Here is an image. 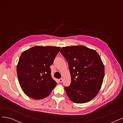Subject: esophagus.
I'll return each mask as SVG.
<instances>
[{"instance_id": "1", "label": "esophagus", "mask_w": 123, "mask_h": 123, "mask_svg": "<svg viewBox=\"0 0 123 123\" xmlns=\"http://www.w3.org/2000/svg\"><path fill=\"white\" fill-rule=\"evenodd\" d=\"M62 81H63V79H60L59 80V82L62 83Z\"/></svg>"}]
</instances>
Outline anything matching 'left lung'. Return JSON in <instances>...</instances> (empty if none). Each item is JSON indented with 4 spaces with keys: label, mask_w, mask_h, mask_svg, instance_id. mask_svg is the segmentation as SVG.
Wrapping results in <instances>:
<instances>
[{
    "label": "left lung",
    "mask_w": 123,
    "mask_h": 123,
    "mask_svg": "<svg viewBox=\"0 0 123 123\" xmlns=\"http://www.w3.org/2000/svg\"><path fill=\"white\" fill-rule=\"evenodd\" d=\"M60 52L68 63L71 77L70 85L64 87L67 94L74 103L89 102L98 94L105 75L99 55L83 46L62 47Z\"/></svg>",
    "instance_id": "obj_1"
}]
</instances>
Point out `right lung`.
I'll use <instances>...</instances> for the list:
<instances>
[{
	"mask_svg": "<svg viewBox=\"0 0 123 123\" xmlns=\"http://www.w3.org/2000/svg\"><path fill=\"white\" fill-rule=\"evenodd\" d=\"M60 47L35 46L23 52L17 66L20 87L31 98L42 99L49 95L56 85L51 77L50 66Z\"/></svg>",
	"mask_w": 123,
	"mask_h": 123,
	"instance_id": "right-lung-1",
	"label": "right lung"
}]
</instances>
